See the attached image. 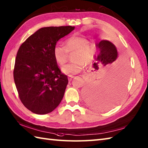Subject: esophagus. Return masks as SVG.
Listing matches in <instances>:
<instances>
[{
	"mask_svg": "<svg viewBox=\"0 0 148 148\" xmlns=\"http://www.w3.org/2000/svg\"><path fill=\"white\" fill-rule=\"evenodd\" d=\"M73 77H74L73 76H68V79H69V81H71Z\"/></svg>",
	"mask_w": 148,
	"mask_h": 148,
	"instance_id": "obj_1",
	"label": "esophagus"
}]
</instances>
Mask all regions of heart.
Returning <instances> with one entry per match:
<instances>
[{
    "label": "heart",
    "instance_id": "obj_1",
    "mask_svg": "<svg viewBox=\"0 0 148 148\" xmlns=\"http://www.w3.org/2000/svg\"><path fill=\"white\" fill-rule=\"evenodd\" d=\"M72 62L64 65L62 71L65 74L72 76L83 70L84 64H89L93 60V49L86 37L79 36L70 37L65 41V48L56 45L53 49L55 62L63 65L67 60L68 53H72Z\"/></svg>",
    "mask_w": 148,
    "mask_h": 148
}]
</instances>
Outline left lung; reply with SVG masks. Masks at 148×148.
Returning a JSON list of instances; mask_svg holds the SVG:
<instances>
[{"label":"left lung","instance_id":"8db88e82","mask_svg":"<svg viewBox=\"0 0 148 148\" xmlns=\"http://www.w3.org/2000/svg\"><path fill=\"white\" fill-rule=\"evenodd\" d=\"M97 53L95 56L92 70L93 76L111 65L118 57L116 46L108 40H101L97 45ZM126 71L127 69L125 67L122 74H125ZM126 84L123 75L119 74L107 77H100L95 82L84 88V99L88 104L92 108L107 111L114 108L121 101L126 90Z\"/></svg>","mask_w":148,"mask_h":148}]
</instances>
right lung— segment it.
Wrapping results in <instances>:
<instances>
[{"label": "right lung", "mask_w": 148, "mask_h": 148, "mask_svg": "<svg viewBox=\"0 0 148 148\" xmlns=\"http://www.w3.org/2000/svg\"><path fill=\"white\" fill-rule=\"evenodd\" d=\"M74 29L72 26L41 28L18 49L13 71L15 85L21 102L34 113L51 112L64 97L68 78L55 62L53 49Z\"/></svg>", "instance_id": "obj_1"}]
</instances>
